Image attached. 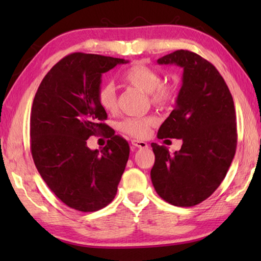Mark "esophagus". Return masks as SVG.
<instances>
[{"label": "esophagus", "mask_w": 261, "mask_h": 261, "mask_svg": "<svg viewBox=\"0 0 261 261\" xmlns=\"http://www.w3.org/2000/svg\"><path fill=\"white\" fill-rule=\"evenodd\" d=\"M131 143H132V145H134L135 147H138V148H146V147H148L147 143H145V141H141V140L134 139V140H131Z\"/></svg>", "instance_id": "34e87169"}]
</instances>
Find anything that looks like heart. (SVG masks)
I'll use <instances>...</instances> for the list:
<instances>
[{"label": "heart", "instance_id": "obj_1", "mask_svg": "<svg viewBox=\"0 0 261 261\" xmlns=\"http://www.w3.org/2000/svg\"><path fill=\"white\" fill-rule=\"evenodd\" d=\"M122 81L126 85L148 93L152 105L160 109H169L177 99V90L173 84L162 83L161 74L144 63H135L122 73ZM98 103L106 113L117 109V98L112 84H103L96 94ZM156 124L154 116L129 117L118 124V129L134 138H146L152 126Z\"/></svg>", "mask_w": 261, "mask_h": 261}]
</instances>
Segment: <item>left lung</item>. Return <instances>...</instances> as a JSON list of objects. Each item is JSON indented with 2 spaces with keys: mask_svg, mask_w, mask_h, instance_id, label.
Returning <instances> with one entry per match:
<instances>
[{
  "mask_svg": "<svg viewBox=\"0 0 261 261\" xmlns=\"http://www.w3.org/2000/svg\"><path fill=\"white\" fill-rule=\"evenodd\" d=\"M183 68L176 107L158 138L182 139L179 151L152 143L155 162L151 178L163 200L191 207L207 199L227 175L236 152V112L230 91L213 64L196 53L179 49L158 60Z\"/></svg>",
  "mask_w": 261,
  "mask_h": 261,
  "instance_id": "obj_1",
  "label": "left lung"
}]
</instances>
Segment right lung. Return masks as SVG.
<instances>
[{
    "mask_svg": "<svg viewBox=\"0 0 261 261\" xmlns=\"http://www.w3.org/2000/svg\"><path fill=\"white\" fill-rule=\"evenodd\" d=\"M123 59L72 53L53 67L35 93L30 118L31 153L39 174L61 201L81 212L99 211L113 201L130 147L110 135L101 151L86 141L109 126L96 99L102 73ZM109 138V137H108Z\"/></svg>",
    "mask_w": 261,
    "mask_h": 261,
    "instance_id": "right-lung-1",
    "label": "right lung"
}]
</instances>
